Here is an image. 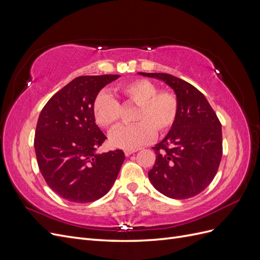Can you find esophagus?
Instances as JSON below:
<instances>
[{
  "instance_id": "obj_1",
  "label": "esophagus",
  "mask_w": 260,
  "mask_h": 260,
  "mask_svg": "<svg viewBox=\"0 0 260 260\" xmlns=\"http://www.w3.org/2000/svg\"><path fill=\"white\" fill-rule=\"evenodd\" d=\"M136 152H137V149H135V148H125L124 149V155L125 156H130L131 154L136 153Z\"/></svg>"
}]
</instances>
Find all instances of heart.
Masks as SVG:
<instances>
[{"label": "heart", "mask_w": 260, "mask_h": 260, "mask_svg": "<svg viewBox=\"0 0 260 260\" xmlns=\"http://www.w3.org/2000/svg\"><path fill=\"white\" fill-rule=\"evenodd\" d=\"M117 93L125 103L137 106L132 115V120L137 123L113 131L109 141L114 146L139 147L148 143L153 139L154 132L156 136H164L175 125L180 103L172 91H158L152 81L135 79L120 84ZM92 111L94 120L101 128L111 130L120 122L121 107L108 93L99 94L93 102Z\"/></svg>", "instance_id": "1"}]
</instances>
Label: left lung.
Listing matches in <instances>:
<instances>
[{"label":"left lung","mask_w":260,"mask_h":260,"mask_svg":"<svg viewBox=\"0 0 260 260\" xmlns=\"http://www.w3.org/2000/svg\"><path fill=\"white\" fill-rule=\"evenodd\" d=\"M162 80L174 89L180 108L177 121L156 144V160L148 171L154 187L170 199L193 198L214 180L222 157V131L204 94L180 78L161 73H139Z\"/></svg>","instance_id":"1"}]
</instances>
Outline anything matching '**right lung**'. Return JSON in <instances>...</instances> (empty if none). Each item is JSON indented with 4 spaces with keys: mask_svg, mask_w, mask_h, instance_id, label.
<instances>
[{
    "mask_svg": "<svg viewBox=\"0 0 260 260\" xmlns=\"http://www.w3.org/2000/svg\"><path fill=\"white\" fill-rule=\"evenodd\" d=\"M119 75L80 76L49 100L39 116L35 149L39 169L52 190L75 203L104 196L124 160L122 149L96 154L107 139L96 125L93 102Z\"/></svg>",
    "mask_w": 260,
    "mask_h": 260,
    "instance_id": "right-lung-1",
    "label": "right lung"
}]
</instances>
